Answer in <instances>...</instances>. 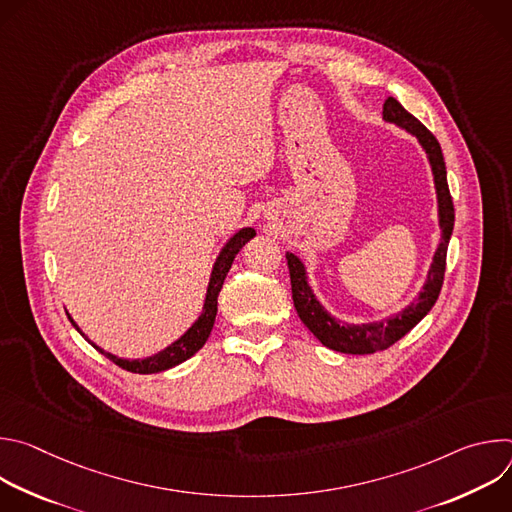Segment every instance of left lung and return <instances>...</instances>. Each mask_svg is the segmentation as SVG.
<instances>
[{
	"instance_id": "obj_1",
	"label": "left lung",
	"mask_w": 512,
	"mask_h": 512,
	"mask_svg": "<svg viewBox=\"0 0 512 512\" xmlns=\"http://www.w3.org/2000/svg\"><path fill=\"white\" fill-rule=\"evenodd\" d=\"M383 119L387 123H393L405 129L409 135H413L427 156V162L433 174V186H435V198H437V225H440L442 239L433 253L419 296L397 314L385 320H373L364 324H348L334 318L316 298L314 289L308 281V271L304 261L294 253L289 251L285 253L289 277H291V298H294V306L300 320L326 348H332L344 354H373V352L385 350L391 344H395L399 338H403L417 322H421L427 316L437 296H440V289L444 283V271H446V253H448L450 237L454 231V202L448 188L446 162H444L440 143H437L433 133L423 123H419L409 111H405V107L393 97H389L383 105Z\"/></svg>"
}]
</instances>
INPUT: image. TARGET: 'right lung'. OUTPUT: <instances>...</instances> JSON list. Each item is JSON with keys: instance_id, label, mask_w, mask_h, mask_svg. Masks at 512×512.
Returning a JSON list of instances; mask_svg holds the SVG:
<instances>
[{"instance_id": "1", "label": "right lung", "mask_w": 512, "mask_h": 512, "mask_svg": "<svg viewBox=\"0 0 512 512\" xmlns=\"http://www.w3.org/2000/svg\"><path fill=\"white\" fill-rule=\"evenodd\" d=\"M255 229L251 227H243L239 229L225 245L223 249L218 251L216 255V261L212 265V271H210V279H208V287H206V296H204V306H202V312L200 316L192 322V326L178 338L174 340L172 344H168L164 350L152 354V356H145V358H119L107 350H103L101 346H97L95 342H91L83 330L77 326V322L70 318V314L66 312L68 320L72 322V326H75L81 336H85V340L97 348L101 354H105L109 360H113L117 367L129 371V373H139V375H152V373H162V371H168L172 367H176V364L188 360L190 356H194L202 346L204 342L208 340L210 336V330L214 326V318H216V304H218V294H221L223 289V283H225V277L235 261V255L239 253V249L251 241L255 237Z\"/></svg>"}]
</instances>
